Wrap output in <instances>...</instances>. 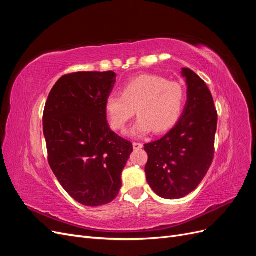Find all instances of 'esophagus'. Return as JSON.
<instances>
[{
    "mask_svg": "<svg viewBox=\"0 0 256 256\" xmlns=\"http://www.w3.org/2000/svg\"><path fill=\"white\" fill-rule=\"evenodd\" d=\"M134 150H141L143 147V144L142 143H138V142H134Z\"/></svg>",
    "mask_w": 256,
    "mask_h": 256,
    "instance_id": "esophagus-1",
    "label": "esophagus"
}]
</instances>
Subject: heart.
<instances>
[{"label": "heart", "mask_w": 256, "mask_h": 256, "mask_svg": "<svg viewBox=\"0 0 256 256\" xmlns=\"http://www.w3.org/2000/svg\"><path fill=\"white\" fill-rule=\"evenodd\" d=\"M186 102V90L178 82L156 74H142L122 86V94L106 98L104 111L111 127L122 131L136 114L138 120L131 136L164 134L180 120Z\"/></svg>", "instance_id": "heart-1"}]
</instances>
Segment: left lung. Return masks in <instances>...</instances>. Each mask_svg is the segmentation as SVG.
<instances>
[{"label": "left lung", "instance_id": "1", "mask_svg": "<svg viewBox=\"0 0 256 256\" xmlns=\"http://www.w3.org/2000/svg\"><path fill=\"white\" fill-rule=\"evenodd\" d=\"M188 85L184 110L174 128L144 145L148 154L146 180L154 193L175 200L188 196L203 180L214 154L218 113L206 83L191 69L182 68Z\"/></svg>", "mask_w": 256, "mask_h": 256}]
</instances>
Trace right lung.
I'll return each instance as SVG.
<instances>
[{
  "label": "right lung",
  "mask_w": 256,
  "mask_h": 256,
  "mask_svg": "<svg viewBox=\"0 0 256 256\" xmlns=\"http://www.w3.org/2000/svg\"><path fill=\"white\" fill-rule=\"evenodd\" d=\"M113 72H79L58 80L44 110L48 162L66 192L85 206L112 202L132 143L110 129L106 98L115 83Z\"/></svg>",
  "instance_id": "obj_1"
}]
</instances>
